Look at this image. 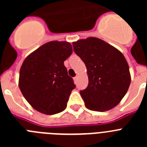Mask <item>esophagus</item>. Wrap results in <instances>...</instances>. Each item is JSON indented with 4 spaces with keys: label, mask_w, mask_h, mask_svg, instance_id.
<instances>
[{
    "label": "esophagus",
    "mask_w": 147,
    "mask_h": 147,
    "mask_svg": "<svg viewBox=\"0 0 147 147\" xmlns=\"http://www.w3.org/2000/svg\"><path fill=\"white\" fill-rule=\"evenodd\" d=\"M77 80H78V77H77V76H75V77L74 78V80L75 82H76V81H77Z\"/></svg>",
    "instance_id": "34e87169"
}]
</instances>
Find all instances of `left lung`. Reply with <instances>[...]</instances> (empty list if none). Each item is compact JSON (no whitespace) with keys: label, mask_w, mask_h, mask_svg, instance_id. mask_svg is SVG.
<instances>
[{"label":"left lung","mask_w":147,"mask_h":147,"mask_svg":"<svg viewBox=\"0 0 147 147\" xmlns=\"http://www.w3.org/2000/svg\"><path fill=\"white\" fill-rule=\"evenodd\" d=\"M73 47L87 67L88 85L80 91L85 107L99 112L115 107L130 85L129 65L124 56L96 37L77 40L73 42Z\"/></svg>","instance_id":"left-lung-1"}]
</instances>
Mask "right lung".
Wrapping results in <instances>:
<instances>
[{
    "label": "right lung",
    "mask_w": 147,
    "mask_h": 147,
    "mask_svg": "<svg viewBox=\"0 0 147 147\" xmlns=\"http://www.w3.org/2000/svg\"><path fill=\"white\" fill-rule=\"evenodd\" d=\"M72 52L70 42L51 41L23 61L19 88L29 105L40 113L53 115L67 107L70 94L76 85L67 75L64 62Z\"/></svg>",
    "instance_id": "obj_1"
}]
</instances>
